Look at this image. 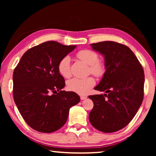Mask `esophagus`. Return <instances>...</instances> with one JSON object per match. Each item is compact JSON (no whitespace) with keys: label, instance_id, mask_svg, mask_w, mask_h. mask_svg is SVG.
I'll list each match as a JSON object with an SVG mask.
<instances>
[{"label":"esophagus","instance_id":"34e87169","mask_svg":"<svg viewBox=\"0 0 156 156\" xmlns=\"http://www.w3.org/2000/svg\"><path fill=\"white\" fill-rule=\"evenodd\" d=\"M87 96H80V99L81 100H84V99H86L87 98Z\"/></svg>","mask_w":156,"mask_h":156}]
</instances>
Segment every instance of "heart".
<instances>
[{
	"instance_id": "heart-1",
	"label": "heart",
	"mask_w": 156,
	"mask_h": 156,
	"mask_svg": "<svg viewBox=\"0 0 156 156\" xmlns=\"http://www.w3.org/2000/svg\"><path fill=\"white\" fill-rule=\"evenodd\" d=\"M78 58L83 60L89 65L90 72L94 76H101L104 74L105 68L102 62H99V56L96 52L89 49H83L76 53ZM71 59L65 56L60 60L58 64V71L64 78H69L71 76ZM96 81L93 77L87 78H73L67 82V87L70 91L78 94H87L95 85Z\"/></svg>"
}]
</instances>
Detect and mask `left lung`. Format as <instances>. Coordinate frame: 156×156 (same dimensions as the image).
<instances>
[{"label": "left lung", "instance_id": "8db88e82", "mask_svg": "<svg viewBox=\"0 0 156 156\" xmlns=\"http://www.w3.org/2000/svg\"><path fill=\"white\" fill-rule=\"evenodd\" d=\"M91 46L103 55L106 69L94 89L106 94L89 96L94 105L89 121L98 130L112 133L125 127L140 107L144 97L143 68L125 44L103 41Z\"/></svg>", "mask_w": 156, "mask_h": 156}]
</instances>
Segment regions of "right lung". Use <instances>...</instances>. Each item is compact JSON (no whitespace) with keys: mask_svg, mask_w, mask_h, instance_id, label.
Wrapping results in <instances>:
<instances>
[{"mask_svg":"<svg viewBox=\"0 0 156 156\" xmlns=\"http://www.w3.org/2000/svg\"><path fill=\"white\" fill-rule=\"evenodd\" d=\"M76 45L47 41L28 49L13 73V96L27 125L37 131L51 133L67 122L69 109L80 102L73 91H62L65 79L58 71L62 58Z\"/></svg>","mask_w":156,"mask_h":156,"instance_id":"obj_1","label":"right lung"}]
</instances>
